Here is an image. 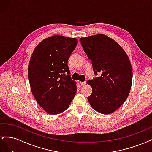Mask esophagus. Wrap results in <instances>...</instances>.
Instances as JSON below:
<instances>
[{
	"label": "esophagus",
	"instance_id": "1",
	"mask_svg": "<svg viewBox=\"0 0 152 152\" xmlns=\"http://www.w3.org/2000/svg\"><path fill=\"white\" fill-rule=\"evenodd\" d=\"M80 85L81 86H85L86 84V81H84V82H80Z\"/></svg>",
	"mask_w": 152,
	"mask_h": 152
}]
</instances>
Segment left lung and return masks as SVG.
I'll list each match as a JSON object with an SVG mask.
<instances>
[{"label":"left lung","instance_id":"1","mask_svg":"<svg viewBox=\"0 0 152 152\" xmlns=\"http://www.w3.org/2000/svg\"><path fill=\"white\" fill-rule=\"evenodd\" d=\"M80 40L92 61L94 73H101L99 77L87 81L93 89L87 99L92 108L99 113H113L130 93L132 71L129 59L120 45L105 35L82 37Z\"/></svg>","mask_w":152,"mask_h":152}]
</instances>
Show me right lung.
<instances>
[{
  "instance_id": "add662e5",
  "label": "right lung",
  "mask_w": 152,
  "mask_h": 152,
  "mask_svg": "<svg viewBox=\"0 0 152 152\" xmlns=\"http://www.w3.org/2000/svg\"><path fill=\"white\" fill-rule=\"evenodd\" d=\"M77 44L75 38L53 35L41 41L32 53L28 72L31 91L49 114L66 110L76 94V82L70 77L68 60Z\"/></svg>"
}]
</instances>
